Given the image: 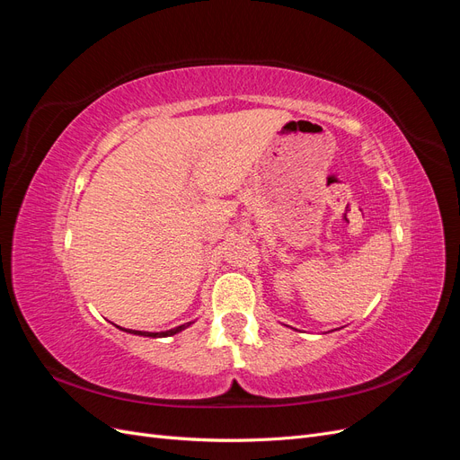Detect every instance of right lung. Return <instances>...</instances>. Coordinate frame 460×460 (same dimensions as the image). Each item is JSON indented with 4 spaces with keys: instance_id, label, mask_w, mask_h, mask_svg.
Segmentation results:
<instances>
[{
    "instance_id": "1",
    "label": "right lung",
    "mask_w": 460,
    "mask_h": 460,
    "mask_svg": "<svg viewBox=\"0 0 460 460\" xmlns=\"http://www.w3.org/2000/svg\"><path fill=\"white\" fill-rule=\"evenodd\" d=\"M191 323L188 324H182L178 328H172V330H166V332H159V333H153V332H137V330H124V332H130V333H136V336H147V338H164V336H174V333L182 332L184 328H188ZM122 330V328H120Z\"/></svg>"
}]
</instances>
